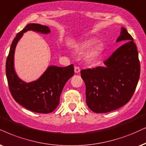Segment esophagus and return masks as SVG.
Masks as SVG:
<instances>
[{
	"label": "esophagus",
	"instance_id": "1",
	"mask_svg": "<svg viewBox=\"0 0 146 146\" xmlns=\"http://www.w3.org/2000/svg\"><path fill=\"white\" fill-rule=\"evenodd\" d=\"M74 71H75V73H78L80 72V68H79V67H77V66H76V67H75V68H74Z\"/></svg>",
	"mask_w": 146,
	"mask_h": 146
}]
</instances>
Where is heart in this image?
Masks as SVG:
<instances>
[{
    "instance_id": "b5f03b06",
    "label": "heart",
    "mask_w": 146,
    "mask_h": 146,
    "mask_svg": "<svg viewBox=\"0 0 146 146\" xmlns=\"http://www.w3.org/2000/svg\"><path fill=\"white\" fill-rule=\"evenodd\" d=\"M92 43H93V41H92V40H90V41H88L86 42V43L83 44L82 47L83 48H86L90 46ZM100 50V48L98 46H92L90 50V54H91L92 56H96V55L98 54Z\"/></svg>"
}]
</instances>
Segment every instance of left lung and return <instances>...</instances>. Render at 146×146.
I'll list each match as a JSON object with an SVG mask.
<instances>
[{"label":"left lung","instance_id":"obj_1","mask_svg":"<svg viewBox=\"0 0 146 146\" xmlns=\"http://www.w3.org/2000/svg\"><path fill=\"white\" fill-rule=\"evenodd\" d=\"M125 42L104 61V67L83 69L86 104L96 113L113 111L133 95L140 75L138 52L133 38L122 27L117 42Z\"/></svg>","mask_w":146,"mask_h":146}]
</instances>
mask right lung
Here are the masks:
<instances>
[{"label": "right lung", "mask_w": 146, "mask_h": 146, "mask_svg": "<svg viewBox=\"0 0 146 146\" xmlns=\"http://www.w3.org/2000/svg\"><path fill=\"white\" fill-rule=\"evenodd\" d=\"M32 30L42 34L50 32L49 27L38 23H29L16 35L11 46L6 61V75L9 90L18 104L38 113L47 114L56 109L64 85L74 75L73 64L66 67L50 66L38 80L25 83L17 75L14 69L16 45L23 33Z\"/></svg>", "instance_id": "1"}]
</instances>
